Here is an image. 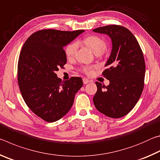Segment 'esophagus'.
<instances>
[{
  "label": "esophagus",
  "instance_id": "obj_1",
  "mask_svg": "<svg viewBox=\"0 0 160 160\" xmlns=\"http://www.w3.org/2000/svg\"><path fill=\"white\" fill-rule=\"evenodd\" d=\"M82 81H83V83L85 84V85H86V84H88V82H90V80H89L88 78H83Z\"/></svg>",
  "mask_w": 160,
  "mask_h": 160
}]
</instances>
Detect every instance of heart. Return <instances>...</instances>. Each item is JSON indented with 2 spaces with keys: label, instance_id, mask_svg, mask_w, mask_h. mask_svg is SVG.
Instances as JSON below:
<instances>
[{
  "label": "heart",
  "instance_id": "heart-1",
  "mask_svg": "<svg viewBox=\"0 0 160 160\" xmlns=\"http://www.w3.org/2000/svg\"><path fill=\"white\" fill-rule=\"evenodd\" d=\"M84 44L89 47L93 52L99 55L104 52L107 49V43L102 38L97 36H90L84 39ZM78 49V43L73 42L70 44L66 48V55L68 59H71L75 56ZM83 71L85 73H90L91 72L90 67H84Z\"/></svg>",
  "mask_w": 160,
  "mask_h": 160
}]
</instances>
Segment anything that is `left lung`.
I'll list each match as a JSON object with an SVG mask.
<instances>
[{
  "instance_id": "8db88e82",
  "label": "left lung",
  "mask_w": 160,
  "mask_h": 160,
  "mask_svg": "<svg viewBox=\"0 0 160 160\" xmlns=\"http://www.w3.org/2000/svg\"><path fill=\"white\" fill-rule=\"evenodd\" d=\"M93 32L108 35L112 48L102 75L109 80L105 87L96 82L97 91L93 97L96 109L110 118L123 117L133 109L144 88L145 63L142 51L128 29L107 25Z\"/></svg>"
}]
</instances>
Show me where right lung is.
Masks as SVG:
<instances>
[{
    "instance_id": "1",
    "label": "right lung",
    "mask_w": 160,
    "mask_h": 160,
    "mask_svg": "<svg viewBox=\"0 0 160 160\" xmlns=\"http://www.w3.org/2000/svg\"><path fill=\"white\" fill-rule=\"evenodd\" d=\"M84 31L43 29L32 34L22 48L18 65L22 96L29 109L47 122H55L69 112L83 85L80 77L62 81L56 72L67 62L63 47Z\"/></svg>"
}]
</instances>
